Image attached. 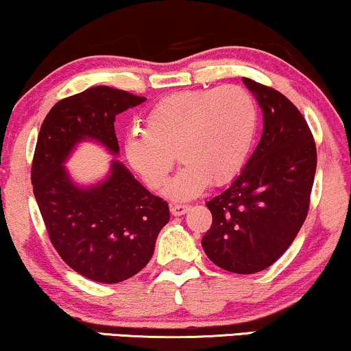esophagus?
I'll use <instances>...</instances> for the list:
<instances>
[{
    "label": "esophagus",
    "instance_id": "34e87169",
    "mask_svg": "<svg viewBox=\"0 0 351 351\" xmlns=\"http://www.w3.org/2000/svg\"><path fill=\"white\" fill-rule=\"evenodd\" d=\"M186 210H190L189 204H172L171 206V214L176 215V217H180V215L186 214Z\"/></svg>",
    "mask_w": 351,
    "mask_h": 351
}]
</instances>
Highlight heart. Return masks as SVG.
<instances>
[{"instance_id":"1","label":"heart","mask_w":351,"mask_h":351,"mask_svg":"<svg viewBox=\"0 0 351 351\" xmlns=\"http://www.w3.org/2000/svg\"><path fill=\"white\" fill-rule=\"evenodd\" d=\"M145 131L124 138L128 165L153 190L166 184L174 155L184 167L165 193L174 201L199 196L209 184L238 174L257 131V107L239 86L184 90L161 99L143 118Z\"/></svg>"}]
</instances>
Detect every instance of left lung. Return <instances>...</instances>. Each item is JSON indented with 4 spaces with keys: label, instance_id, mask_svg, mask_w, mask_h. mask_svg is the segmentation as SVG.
Here are the masks:
<instances>
[{
    "label": "left lung",
    "instance_id": "obj_1",
    "mask_svg": "<svg viewBox=\"0 0 351 351\" xmlns=\"http://www.w3.org/2000/svg\"><path fill=\"white\" fill-rule=\"evenodd\" d=\"M243 83L262 108V137L232 184L206 203L213 225L201 246L217 267L251 275L275 263L305 222L316 147L286 95L249 78Z\"/></svg>",
    "mask_w": 351,
    "mask_h": 351
}]
</instances>
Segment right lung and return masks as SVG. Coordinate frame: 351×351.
I'll return each instance as SVG.
<instances>
[{"label":"right lung","instance_id":"obj_1","mask_svg":"<svg viewBox=\"0 0 351 351\" xmlns=\"http://www.w3.org/2000/svg\"><path fill=\"white\" fill-rule=\"evenodd\" d=\"M145 97L95 86L60 100L46 114L32 166L33 195L51 243L64 262L88 280L114 285L150 262L169 208L121 161H110L104 179L81 185L65 162L83 142L119 155L114 118Z\"/></svg>","mask_w":351,"mask_h":351}]
</instances>
